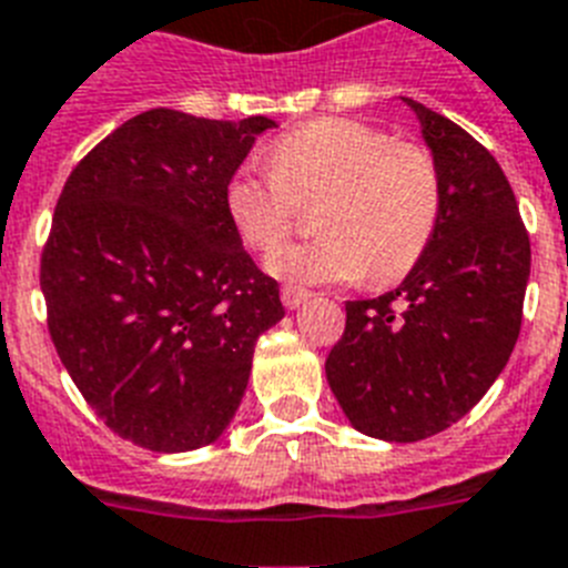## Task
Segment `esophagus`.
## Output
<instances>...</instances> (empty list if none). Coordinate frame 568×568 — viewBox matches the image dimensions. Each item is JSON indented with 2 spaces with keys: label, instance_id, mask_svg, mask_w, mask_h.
<instances>
[{
  "label": "esophagus",
  "instance_id": "esophagus-1",
  "mask_svg": "<svg viewBox=\"0 0 568 568\" xmlns=\"http://www.w3.org/2000/svg\"><path fill=\"white\" fill-rule=\"evenodd\" d=\"M281 302H284V307H287V311H298L302 304L311 302V293H307V290H298V287H284L281 290Z\"/></svg>",
  "mask_w": 568,
  "mask_h": 568
}]
</instances>
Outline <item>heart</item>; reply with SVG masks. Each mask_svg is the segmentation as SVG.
Masks as SVG:
<instances>
[{"label":"heart","instance_id":"heart-1","mask_svg":"<svg viewBox=\"0 0 568 568\" xmlns=\"http://www.w3.org/2000/svg\"><path fill=\"white\" fill-rule=\"evenodd\" d=\"M273 168L243 165L226 185V211L250 250L270 252L298 202L322 199L318 242L266 257L287 284L395 281L424 255L442 211V176L418 144L395 142L357 119H318L281 135Z\"/></svg>","mask_w":568,"mask_h":568}]
</instances>
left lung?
<instances>
[{"instance_id":"left-lung-1","label":"left lung","mask_w":568,"mask_h":568,"mask_svg":"<svg viewBox=\"0 0 568 568\" xmlns=\"http://www.w3.org/2000/svg\"><path fill=\"white\" fill-rule=\"evenodd\" d=\"M400 101L442 176L438 223L395 290L345 304L325 374L357 433L412 444L462 420L508 365L531 243L499 162L449 119Z\"/></svg>"}]
</instances>
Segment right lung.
<instances>
[{"instance_id":"obj_1","label":"right lung","mask_w":568,"mask_h":568,"mask_svg":"<svg viewBox=\"0 0 568 568\" xmlns=\"http://www.w3.org/2000/svg\"><path fill=\"white\" fill-rule=\"evenodd\" d=\"M275 121L148 110L65 180L42 252L51 342L95 415L153 453L226 433L257 336L284 318L226 211V185Z\"/></svg>"}]
</instances>
